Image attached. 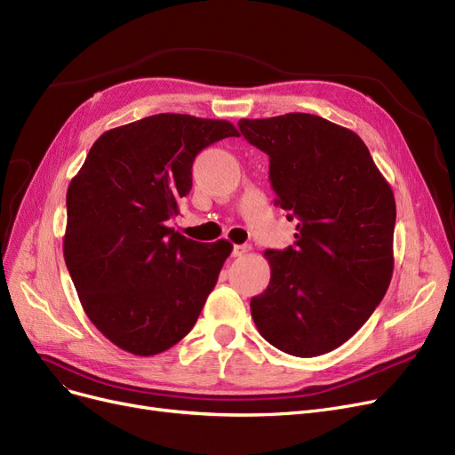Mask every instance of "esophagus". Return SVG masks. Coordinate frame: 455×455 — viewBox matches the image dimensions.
Masks as SVG:
<instances>
[{
	"instance_id": "obj_1",
	"label": "esophagus",
	"mask_w": 455,
	"mask_h": 455,
	"mask_svg": "<svg viewBox=\"0 0 455 455\" xmlns=\"http://www.w3.org/2000/svg\"><path fill=\"white\" fill-rule=\"evenodd\" d=\"M251 251V245H234L232 249V256H243L245 252Z\"/></svg>"
}]
</instances>
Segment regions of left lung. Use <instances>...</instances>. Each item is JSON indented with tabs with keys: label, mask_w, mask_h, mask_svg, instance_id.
<instances>
[{
	"label": "left lung",
	"mask_w": 455,
	"mask_h": 455,
	"mask_svg": "<svg viewBox=\"0 0 455 455\" xmlns=\"http://www.w3.org/2000/svg\"><path fill=\"white\" fill-rule=\"evenodd\" d=\"M238 126L269 156L275 204L298 220L293 245L264 252L271 279L251 299L252 320L293 357L329 353L364 325L390 284L392 189L361 137L318 115L242 118Z\"/></svg>",
	"instance_id": "8db88e82"
}]
</instances>
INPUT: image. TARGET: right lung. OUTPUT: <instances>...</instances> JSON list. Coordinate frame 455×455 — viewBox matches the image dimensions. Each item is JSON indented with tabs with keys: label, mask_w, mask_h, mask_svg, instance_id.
I'll return each mask as SVG.
<instances>
[{
	"label": "right lung",
	"mask_w": 455,
	"mask_h": 455,
	"mask_svg": "<svg viewBox=\"0 0 455 455\" xmlns=\"http://www.w3.org/2000/svg\"><path fill=\"white\" fill-rule=\"evenodd\" d=\"M225 137H238L227 121L152 115L98 137L68 186V273L89 320L128 353L180 342L228 259V242H193L167 227L196 154Z\"/></svg>",
	"instance_id": "right-lung-1"
}]
</instances>
